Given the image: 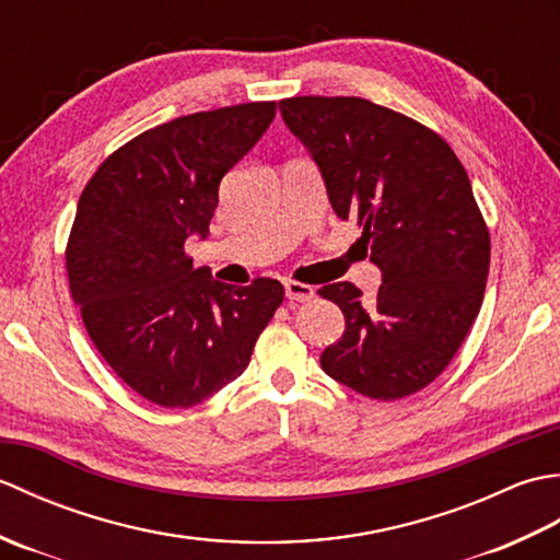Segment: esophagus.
I'll return each instance as SVG.
<instances>
[{
	"label": "esophagus",
	"instance_id": "esophagus-1",
	"mask_svg": "<svg viewBox=\"0 0 560 560\" xmlns=\"http://www.w3.org/2000/svg\"><path fill=\"white\" fill-rule=\"evenodd\" d=\"M283 289H287V299L293 303H305L315 299V289L301 281H287L283 283Z\"/></svg>",
	"mask_w": 560,
	"mask_h": 560
}]
</instances>
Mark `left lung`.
I'll return each instance as SVG.
<instances>
[{"label": "left lung", "mask_w": 560, "mask_h": 560, "mask_svg": "<svg viewBox=\"0 0 560 560\" xmlns=\"http://www.w3.org/2000/svg\"><path fill=\"white\" fill-rule=\"evenodd\" d=\"M279 110L383 273L373 303L349 281L317 291L347 319L323 371L371 399L413 395L445 371L483 301L491 237L467 171L433 129L365 98L295 96Z\"/></svg>", "instance_id": "1"}]
</instances>
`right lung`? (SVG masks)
Masks as SVG:
<instances>
[{
    "label": "right lung",
    "instance_id": "1",
    "mask_svg": "<svg viewBox=\"0 0 560 560\" xmlns=\"http://www.w3.org/2000/svg\"><path fill=\"white\" fill-rule=\"evenodd\" d=\"M273 115V101L243 103L147 129L105 159L79 197L67 243L71 299L103 359L159 407H195L243 375L283 301L277 279L231 287L185 255L187 237L209 235L221 177Z\"/></svg>",
    "mask_w": 560,
    "mask_h": 560
}]
</instances>
